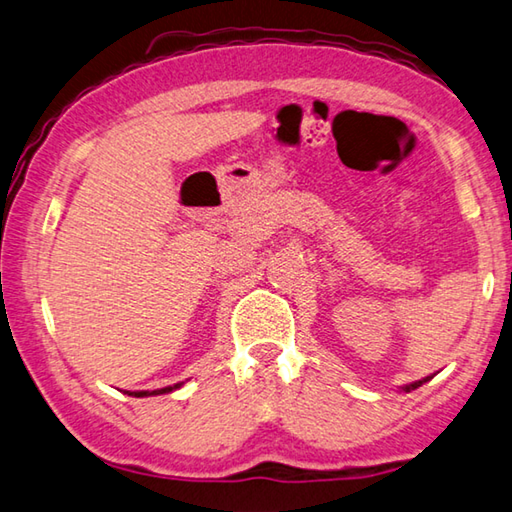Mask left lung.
Masks as SVG:
<instances>
[{
    "label": "left lung",
    "instance_id": "left-lung-1",
    "mask_svg": "<svg viewBox=\"0 0 512 512\" xmlns=\"http://www.w3.org/2000/svg\"><path fill=\"white\" fill-rule=\"evenodd\" d=\"M430 379H432V376H426V379H421V381H414V383L406 385V388H403V390H406V392H410V390H414V388H419V385H423V383H426V381H430Z\"/></svg>",
    "mask_w": 512,
    "mask_h": 512
}]
</instances>
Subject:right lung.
I'll use <instances>...</instances> for the list:
<instances>
[{
    "instance_id": "obj_1",
    "label": "right lung",
    "mask_w": 512,
    "mask_h": 512,
    "mask_svg": "<svg viewBox=\"0 0 512 512\" xmlns=\"http://www.w3.org/2000/svg\"><path fill=\"white\" fill-rule=\"evenodd\" d=\"M182 383H176V385H169V388H160V390H140V392H127L131 394V397H153V394H165V392H173L176 388H180Z\"/></svg>"
}]
</instances>
